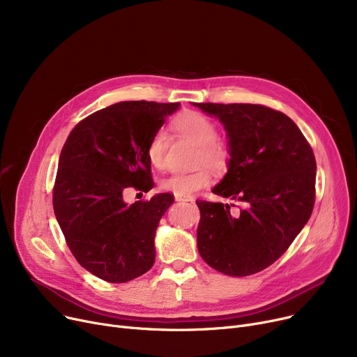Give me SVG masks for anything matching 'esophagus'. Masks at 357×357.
<instances>
[{"instance_id": "esophagus-1", "label": "esophagus", "mask_w": 357, "mask_h": 357, "mask_svg": "<svg viewBox=\"0 0 357 357\" xmlns=\"http://www.w3.org/2000/svg\"><path fill=\"white\" fill-rule=\"evenodd\" d=\"M175 199H176V201H192L191 198H186V197H179V195H175Z\"/></svg>"}]
</instances>
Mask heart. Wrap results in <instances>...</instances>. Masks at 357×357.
I'll list each match as a JSON object with an SVG mask.
<instances>
[{
    "label": "heart",
    "mask_w": 357,
    "mask_h": 357,
    "mask_svg": "<svg viewBox=\"0 0 357 357\" xmlns=\"http://www.w3.org/2000/svg\"><path fill=\"white\" fill-rule=\"evenodd\" d=\"M174 130L186 140L198 146V162L205 163L213 169H222L227 165L230 150L226 143L217 140L218 128L213 120L197 111L182 112L172 123ZM166 133L158 130L149 140L146 153L152 166L160 169L165 165L166 158ZM210 182V174L205 169H198L194 172H175L165 176L160 181L163 191L172 192L179 197H190L199 191Z\"/></svg>",
    "instance_id": "b5f03b06"
}]
</instances>
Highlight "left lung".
Wrapping results in <instances>:
<instances>
[{"label":"left lung","instance_id":"obj_1","mask_svg":"<svg viewBox=\"0 0 357 357\" xmlns=\"http://www.w3.org/2000/svg\"><path fill=\"white\" fill-rule=\"evenodd\" d=\"M194 105L226 126L231 159L213 192L237 202L197 199L198 252L224 275L257 273L288 250L311 217L314 152L298 126L278 109L260 104Z\"/></svg>","mask_w":357,"mask_h":357}]
</instances>
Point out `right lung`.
Listing matches in <instances>:
<instances>
[{
    "mask_svg": "<svg viewBox=\"0 0 357 357\" xmlns=\"http://www.w3.org/2000/svg\"><path fill=\"white\" fill-rule=\"evenodd\" d=\"M179 102L124 101L92 112L72 128L53 185V210L78 264L121 284L155 264V233L174 195L127 205V188H153L146 149Z\"/></svg>",
    "mask_w": 357,
    "mask_h": 357,
    "instance_id": "right-lung-1",
    "label": "right lung"
}]
</instances>
